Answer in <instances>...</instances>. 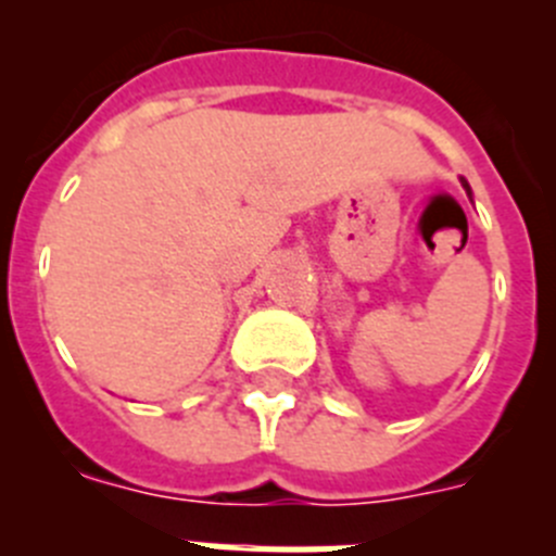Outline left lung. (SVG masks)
Wrapping results in <instances>:
<instances>
[{
    "label": "left lung",
    "instance_id": "obj_1",
    "mask_svg": "<svg viewBox=\"0 0 556 556\" xmlns=\"http://www.w3.org/2000/svg\"><path fill=\"white\" fill-rule=\"evenodd\" d=\"M462 186H465V191H468V198H470V194H473V191H470V186H468V180H465V178H462Z\"/></svg>",
    "mask_w": 556,
    "mask_h": 556
}]
</instances>
